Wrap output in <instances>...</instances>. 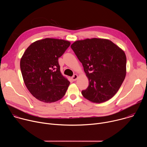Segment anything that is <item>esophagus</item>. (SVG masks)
<instances>
[{"instance_id":"obj_1","label":"esophagus","mask_w":147,"mask_h":147,"mask_svg":"<svg viewBox=\"0 0 147 147\" xmlns=\"http://www.w3.org/2000/svg\"><path fill=\"white\" fill-rule=\"evenodd\" d=\"M77 77H78V76H77V74H74L73 76L71 77V80H72L73 81H76V80H77Z\"/></svg>"}]
</instances>
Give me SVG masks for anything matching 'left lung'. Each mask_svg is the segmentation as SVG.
<instances>
[{"mask_svg": "<svg viewBox=\"0 0 147 147\" xmlns=\"http://www.w3.org/2000/svg\"><path fill=\"white\" fill-rule=\"evenodd\" d=\"M71 48L82 63L89 80L83 96L94 103L112 98L126 74V56L108 39L92 38L77 40Z\"/></svg>", "mask_w": 147, "mask_h": 147, "instance_id": "obj_1", "label": "left lung"}]
</instances>
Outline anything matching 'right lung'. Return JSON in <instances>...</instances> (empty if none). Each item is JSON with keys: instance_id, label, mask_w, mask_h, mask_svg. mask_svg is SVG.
<instances>
[{"instance_id": "1", "label": "right lung", "mask_w": 147, "mask_h": 147, "mask_svg": "<svg viewBox=\"0 0 147 147\" xmlns=\"http://www.w3.org/2000/svg\"><path fill=\"white\" fill-rule=\"evenodd\" d=\"M70 45L69 41L53 38L30 45L20 60V69L30 93L40 101L51 103L66 94L70 82L60 73L58 59Z\"/></svg>"}]
</instances>
